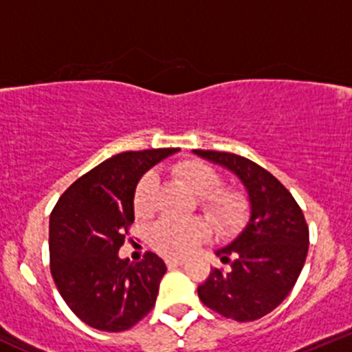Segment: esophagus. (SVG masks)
Here are the masks:
<instances>
[{"instance_id": "1", "label": "esophagus", "mask_w": 352, "mask_h": 352, "mask_svg": "<svg viewBox=\"0 0 352 352\" xmlns=\"http://www.w3.org/2000/svg\"><path fill=\"white\" fill-rule=\"evenodd\" d=\"M165 263H166V267H182L184 263H186V259L184 258H166L165 259Z\"/></svg>"}]
</instances>
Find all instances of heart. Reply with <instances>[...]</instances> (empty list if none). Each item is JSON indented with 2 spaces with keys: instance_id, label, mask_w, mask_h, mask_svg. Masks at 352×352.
I'll use <instances>...</instances> for the list:
<instances>
[{
  "instance_id": "1",
  "label": "heart",
  "mask_w": 352,
  "mask_h": 352,
  "mask_svg": "<svg viewBox=\"0 0 352 352\" xmlns=\"http://www.w3.org/2000/svg\"><path fill=\"white\" fill-rule=\"evenodd\" d=\"M172 175L197 194L199 208L213 221L221 237H234L248 225L251 217L249 199L237 189L220 187L221 175L203 160L186 158L172 166ZM158 179L146 172L138 180L132 194L135 217L148 218L155 210ZM213 227L206 218H162L151 225L148 241L153 249L165 256H186L210 239Z\"/></svg>"
}]
</instances>
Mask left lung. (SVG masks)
I'll return each instance as SVG.
<instances>
[{
	"instance_id": "left-lung-1",
	"label": "left lung",
	"mask_w": 352,
	"mask_h": 352,
	"mask_svg": "<svg viewBox=\"0 0 352 352\" xmlns=\"http://www.w3.org/2000/svg\"><path fill=\"white\" fill-rule=\"evenodd\" d=\"M227 166L244 182L251 220L217 256L230 268H213L197 287L204 306L235 322H254L289 296L305 267L309 228L302 210L284 184L258 163L234 153L194 149Z\"/></svg>"
}]
</instances>
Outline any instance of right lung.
<instances>
[{
  "mask_svg": "<svg viewBox=\"0 0 352 352\" xmlns=\"http://www.w3.org/2000/svg\"><path fill=\"white\" fill-rule=\"evenodd\" d=\"M177 148L125 151L75 180L50 217V268L75 316L104 332H124L156 305L166 267L148 251L118 258L134 223L132 194L142 173Z\"/></svg>",
  "mask_w": 352,
  "mask_h": 352,
  "instance_id": "right-lung-1",
  "label": "right lung"
}]
</instances>
